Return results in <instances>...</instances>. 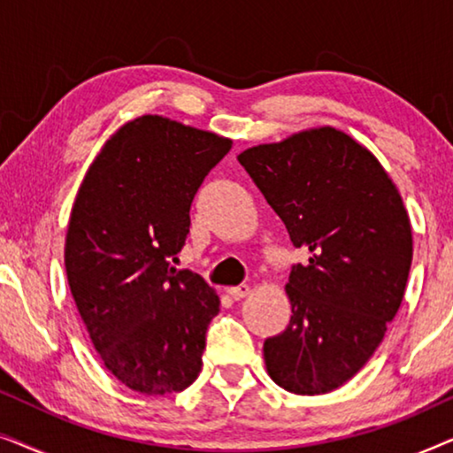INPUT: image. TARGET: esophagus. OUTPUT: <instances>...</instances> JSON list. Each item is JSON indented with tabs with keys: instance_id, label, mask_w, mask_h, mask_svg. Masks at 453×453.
I'll return each mask as SVG.
<instances>
[{
	"instance_id": "esophagus-1",
	"label": "esophagus",
	"mask_w": 453,
	"mask_h": 453,
	"mask_svg": "<svg viewBox=\"0 0 453 453\" xmlns=\"http://www.w3.org/2000/svg\"><path fill=\"white\" fill-rule=\"evenodd\" d=\"M228 295H231L234 301H239V299H243V296L250 295V287H247V284H239V287H231V288H228Z\"/></svg>"
}]
</instances>
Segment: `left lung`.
Instances as JSON below:
<instances>
[{"instance_id": "obj_1", "label": "left lung", "mask_w": 453, "mask_h": 453, "mask_svg": "<svg viewBox=\"0 0 453 453\" xmlns=\"http://www.w3.org/2000/svg\"><path fill=\"white\" fill-rule=\"evenodd\" d=\"M239 163L309 251L290 270L293 315L264 342L265 367L287 392L327 394L369 361L404 299L406 208L380 160L334 127L253 146Z\"/></svg>"}]
</instances>
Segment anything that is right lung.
I'll return each mask as SVG.
<instances>
[{
  "label": "right lung",
  "instance_id": "right-lung-1",
  "mask_svg": "<svg viewBox=\"0 0 453 453\" xmlns=\"http://www.w3.org/2000/svg\"><path fill=\"white\" fill-rule=\"evenodd\" d=\"M233 142L158 115L129 121L90 165L73 202L65 274L104 367L134 392H183L197 380L214 290L171 262L191 202Z\"/></svg>",
  "mask_w": 453,
  "mask_h": 453
}]
</instances>
